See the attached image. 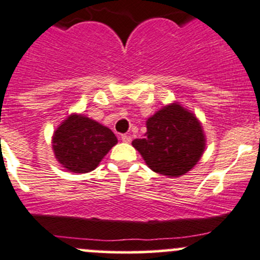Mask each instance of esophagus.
<instances>
[{"label":"esophagus","instance_id":"1","mask_svg":"<svg viewBox=\"0 0 260 260\" xmlns=\"http://www.w3.org/2000/svg\"><path fill=\"white\" fill-rule=\"evenodd\" d=\"M122 141L124 142V143H129L131 141H132V138H131V136H128V135H122Z\"/></svg>","mask_w":260,"mask_h":260}]
</instances>
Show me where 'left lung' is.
Listing matches in <instances>:
<instances>
[{
    "label": "left lung",
    "instance_id": "1",
    "mask_svg": "<svg viewBox=\"0 0 260 260\" xmlns=\"http://www.w3.org/2000/svg\"><path fill=\"white\" fill-rule=\"evenodd\" d=\"M147 132L132 146L155 173L180 177L199 162L206 149L202 123L178 102L158 109L146 122Z\"/></svg>",
    "mask_w": 260,
    "mask_h": 260
}]
</instances>
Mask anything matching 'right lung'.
I'll use <instances>...</instances> for the list:
<instances>
[{"instance_id": "1", "label": "right lung", "mask_w": 260, "mask_h": 260, "mask_svg": "<svg viewBox=\"0 0 260 260\" xmlns=\"http://www.w3.org/2000/svg\"><path fill=\"white\" fill-rule=\"evenodd\" d=\"M118 139L106 125L80 113L64 119L52 136L54 157L72 173L93 171Z\"/></svg>"}]
</instances>
